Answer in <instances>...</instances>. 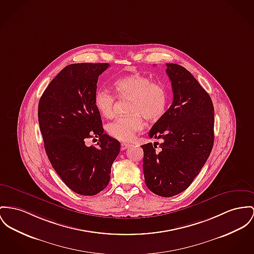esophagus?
Here are the masks:
<instances>
[{
  "label": "esophagus",
  "mask_w": 254,
  "mask_h": 254,
  "mask_svg": "<svg viewBox=\"0 0 254 254\" xmlns=\"http://www.w3.org/2000/svg\"><path fill=\"white\" fill-rule=\"evenodd\" d=\"M130 146L129 143H121V150H125Z\"/></svg>",
  "instance_id": "34e87169"
}]
</instances>
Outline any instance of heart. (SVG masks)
Segmentation results:
<instances>
[{"instance_id":"b5f03b06","label":"heart","mask_w":254,"mask_h":254,"mask_svg":"<svg viewBox=\"0 0 254 254\" xmlns=\"http://www.w3.org/2000/svg\"><path fill=\"white\" fill-rule=\"evenodd\" d=\"M115 87L120 99L129 100V116L119 118L107 125L109 135L121 141H130L135 133L142 130V117L149 121L162 119L169 105V93L165 85L152 83V80L140 74H130L116 81ZM116 95L107 88H98L94 93V106L102 117L112 119L115 116Z\"/></svg>"}]
</instances>
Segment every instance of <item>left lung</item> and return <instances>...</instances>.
I'll return each mask as SVG.
<instances>
[{"label": "left lung", "instance_id": "1", "mask_svg": "<svg viewBox=\"0 0 254 254\" xmlns=\"http://www.w3.org/2000/svg\"><path fill=\"white\" fill-rule=\"evenodd\" d=\"M173 101L149 136L162 139L141 145L147 188L160 196L184 191L198 175L214 144V106L211 97L186 68L167 64Z\"/></svg>", "mask_w": 254, "mask_h": 254}]
</instances>
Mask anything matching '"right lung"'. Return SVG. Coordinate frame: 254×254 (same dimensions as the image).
Returning <instances> with one entry per match:
<instances>
[{"label":"right lung","instance_id":"obj_1","mask_svg":"<svg viewBox=\"0 0 254 254\" xmlns=\"http://www.w3.org/2000/svg\"><path fill=\"white\" fill-rule=\"evenodd\" d=\"M109 64H74L64 68L38 103V123L52 167L76 193L94 195L108 186L119 140L104 134L94 106L99 75ZM98 137L96 147H86ZM95 139V138H94Z\"/></svg>","mask_w":254,"mask_h":254}]
</instances>
